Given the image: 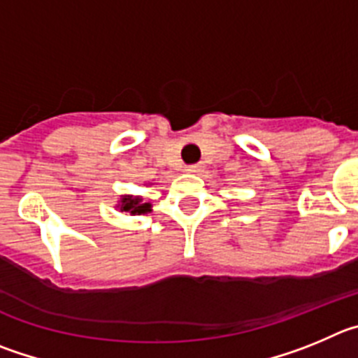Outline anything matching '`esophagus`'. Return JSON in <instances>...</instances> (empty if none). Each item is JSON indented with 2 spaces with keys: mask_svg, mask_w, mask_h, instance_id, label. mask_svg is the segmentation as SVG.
<instances>
[{
  "mask_svg": "<svg viewBox=\"0 0 358 358\" xmlns=\"http://www.w3.org/2000/svg\"><path fill=\"white\" fill-rule=\"evenodd\" d=\"M185 171L192 173V175H198V173L203 171V166H201V164H192V166L185 167Z\"/></svg>",
  "mask_w": 358,
  "mask_h": 358,
  "instance_id": "obj_1",
  "label": "esophagus"
}]
</instances>
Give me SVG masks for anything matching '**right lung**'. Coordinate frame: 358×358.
<instances>
[{
  "label": "right lung",
  "mask_w": 358,
  "mask_h": 358,
  "mask_svg": "<svg viewBox=\"0 0 358 358\" xmlns=\"http://www.w3.org/2000/svg\"><path fill=\"white\" fill-rule=\"evenodd\" d=\"M119 210L127 212V214H146V212H151L150 203H143V198L141 196H121V201H119Z\"/></svg>",
  "instance_id": "obj_1"
}]
</instances>
